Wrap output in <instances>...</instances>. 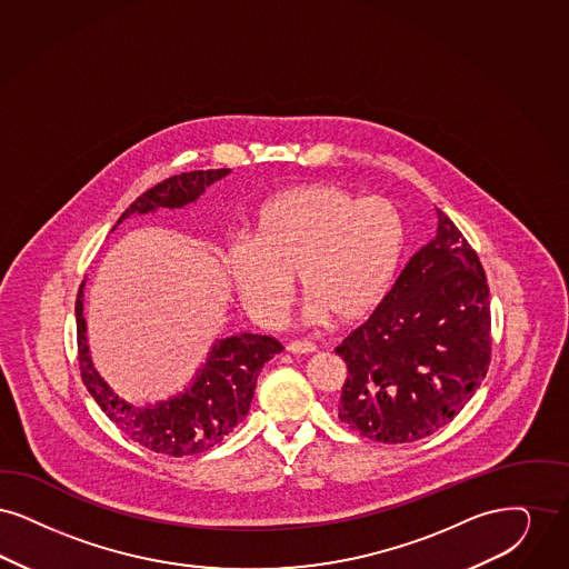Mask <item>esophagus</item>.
<instances>
[{
	"label": "esophagus",
	"instance_id": "esophagus-1",
	"mask_svg": "<svg viewBox=\"0 0 569 569\" xmlns=\"http://www.w3.org/2000/svg\"><path fill=\"white\" fill-rule=\"evenodd\" d=\"M287 350L291 352V355H312L317 348L312 347L310 342H291Z\"/></svg>",
	"mask_w": 569,
	"mask_h": 569
}]
</instances>
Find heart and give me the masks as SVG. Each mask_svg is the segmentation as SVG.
<instances>
[{
  "label": "heart",
  "mask_w": 569,
  "mask_h": 569,
  "mask_svg": "<svg viewBox=\"0 0 569 569\" xmlns=\"http://www.w3.org/2000/svg\"><path fill=\"white\" fill-rule=\"evenodd\" d=\"M406 247V221L393 199H363L338 184H306L261 206L252 240L224 250V268L248 315L282 319L293 276L312 319H368L391 289Z\"/></svg>",
  "instance_id": "heart-1"
}]
</instances>
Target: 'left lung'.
I'll list each match as a JSON object with an SVG mask.
<instances>
[{
  "mask_svg": "<svg viewBox=\"0 0 569 569\" xmlns=\"http://www.w3.org/2000/svg\"><path fill=\"white\" fill-rule=\"evenodd\" d=\"M436 214V238L336 348L348 368L338 417L382 445L415 442L445 427L491 363L487 276L455 222L438 208Z\"/></svg>",
  "mask_w": 569,
  "mask_h": 569,
  "instance_id": "8db88e82",
  "label": "left lung"
}]
</instances>
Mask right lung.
<instances>
[{"instance_id": "1", "label": "right lung", "mask_w": 569, "mask_h": 569, "mask_svg": "<svg viewBox=\"0 0 569 569\" xmlns=\"http://www.w3.org/2000/svg\"><path fill=\"white\" fill-rule=\"evenodd\" d=\"M231 170H196L172 176L144 196L136 199L112 227L129 217H142L157 210H184L196 203L208 187L229 176ZM84 284L76 297V333L80 376L87 391L98 401L101 412L112 420L127 438L159 455L187 457L198 455L224 440L248 415L257 378L263 366L282 350L270 336L236 333L214 340L206 361L191 382L176 396L138 406L127 401L96 370L87 345Z\"/></svg>"}]
</instances>
